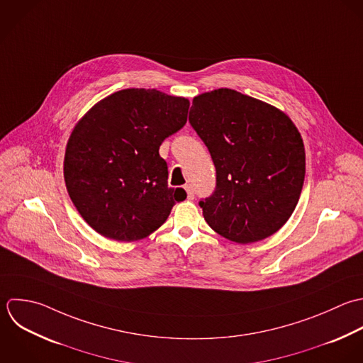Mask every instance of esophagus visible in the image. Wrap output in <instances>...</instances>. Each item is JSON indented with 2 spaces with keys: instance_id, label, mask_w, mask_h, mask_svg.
Listing matches in <instances>:
<instances>
[{
  "instance_id": "esophagus-1",
  "label": "esophagus",
  "mask_w": 363,
  "mask_h": 363,
  "mask_svg": "<svg viewBox=\"0 0 363 363\" xmlns=\"http://www.w3.org/2000/svg\"><path fill=\"white\" fill-rule=\"evenodd\" d=\"M185 189H186V194H188V199H194V198H195V194H194L192 188H191L189 185H186Z\"/></svg>"
}]
</instances>
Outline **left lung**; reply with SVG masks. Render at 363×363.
Returning a JSON list of instances; mask_svg holds the SVG:
<instances>
[{
	"instance_id": "1",
	"label": "left lung",
	"mask_w": 363,
	"mask_h": 363,
	"mask_svg": "<svg viewBox=\"0 0 363 363\" xmlns=\"http://www.w3.org/2000/svg\"><path fill=\"white\" fill-rule=\"evenodd\" d=\"M189 123L216 168L199 201L208 225L242 245L276 233L294 212L306 177L303 138L276 107L232 89L196 96Z\"/></svg>"
}]
</instances>
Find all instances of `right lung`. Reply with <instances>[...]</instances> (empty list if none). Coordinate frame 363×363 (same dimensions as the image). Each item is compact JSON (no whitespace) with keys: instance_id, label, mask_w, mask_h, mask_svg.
Returning a JSON list of instances; mask_svg holds the SVG:
<instances>
[{"instance_id":"obj_1","label":"right lung","mask_w":363,"mask_h":363,"mask_svg":"<svg viewBox=\"0 0 363 363\" xmlns=\"http://www.w3.org/2000/svg\"><path fill=\"white\" fill-rule=\"evenodd\" d=\"M189 101L155 89H124L76 124L65 154V182L82 218L100 235L138 240L186 198L168 188L162 141L186 123Z\"/></svg>"}]
</instances>
